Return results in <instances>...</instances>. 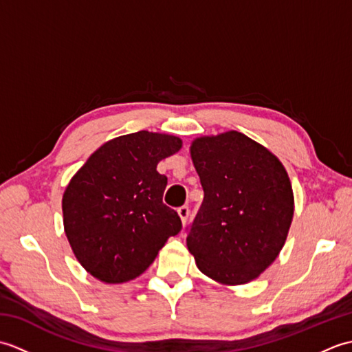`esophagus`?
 I'll return each instance as SVG.
<instances>
[{
    "label": "esophagus",
    "mask_w": 352,
    "mask_h": 352,
    "mask_svg": "<svg viewBox=\"0 0 352 352\" xmlns=\"http://www.w3.org/2000/svg\"><path fill=\"white\" fill-rule=\"evenodd\" d=\"M178 214H180V218H182V222L183 223H186V221H188V218H189V213H190V208H189V206H182V207H178Z\"/></svg>",
    "instance_id": "esophagus-1"
}]
</instances>
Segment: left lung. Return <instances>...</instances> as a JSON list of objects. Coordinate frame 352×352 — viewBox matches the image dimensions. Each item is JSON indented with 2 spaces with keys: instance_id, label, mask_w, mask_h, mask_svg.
<instances>
[{
  "instance_id": "left-lung-1",
  "label": "left lung",
  "mask_w": 352,
  "mask_h": 352,
  "mask_svg": "<svg viewBox=\"0 0 352 352\" xmlns=\"http://www.w3.org/2000/svg\"><path fill=\"white\" fill-rule=\"evenodd\" d=\"M204 189L188 228V248L203 274L245 284L278 256L294 218V192L281 162L239 131L193 140Z\"/></svg>"
}]
</instances>
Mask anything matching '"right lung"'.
I'll return each instance as SVG.
<instances>
[{"mask_svg":"<svg viewBox=\"0 0 352 352\" xmlns=\"http://www.w3.org/2000/svg\"><path fill=\"white\" fill-rule=\"evenodd\" d=\"M180 148L168 134H125L96 149L72 177L62 201L65 233L95 278H136L180 233V216L163 204L168 177L157 172V163Z\"/></svg>","mask_w":352,"mask_h":352,"instance_id":"right-lung-1","label":"right lung"}]
</instances>
